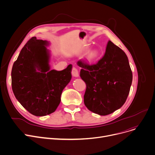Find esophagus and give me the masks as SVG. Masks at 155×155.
Returning a JSON list of instances; mask_svg holds the SVG:
<instances>
[{"mask_svg":"<svg viewBox=\"0 0 155 155\" xmlns=\"http://www.w3.org/2000/svg\"><path fill=\"white\" fill-rule=\"evenodd\" d=\"M72 76H73L74 77H76V78H78L79 77V72L78 71V69L76 68H72Z\"/></svg>","mask_w":155,"mask_h":155,"instance_id":"esophagus-1","label":"esophagus"}]
</instances>
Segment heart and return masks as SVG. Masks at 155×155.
Listing matches in <instances>:
<instances>
[{"instance_id":"1","label":"heart","mask_w":155,"mask_h":155,"mask_svg":"<svg viewBox=\"0 0 155 155\" xmlns=\"http://www.w3.org/2000/svg\"><path fill=\"white\" fill-rule=\"evenodd\" d=\"M98 57V52L95 49H91L89 50L87 53L86 54V58L89 61H95Z\"/></svg>"}]
</instances>
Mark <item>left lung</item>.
Wrapping results in <instances>:
<instances>
[{
    "label": "left lung",
    "instance_id": "obj_1",
    "mask_svg": "<svg viewBox=\"0 0 155 155\" xmlns=\"http://www.w3.org/2000/svg\"><path fill=\"white\" fill-rule=\"evenodd\" d=\"M80 76L86 84L84 103L88 110L101 116L120 109L130 93L133 74L125 52L109 41L104 56L96 64L79 60Z\"/></svg>",
    "mask_w": 155,
    "mask_h": 155
}]
</instances>
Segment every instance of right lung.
Masks as SVG:
<instances>
[{"instance_id": "right-lung-1", "label": "right lung", "mask_w": 155, "mask_h": 155, "mask_svg": "<svg viewBox=\"0 0 155 155\" xmlns=\"http://www.w3.org/2000/svg\"><path fill=\"white\" fill-rule=\"evenodd\" d=\"M47 41L32 38L20 52L12 72L13 93L32 114L44 116L56 111L61 96L71 79L72 65L58 71L51 70Z\"/></svg>"}]
</instances>
